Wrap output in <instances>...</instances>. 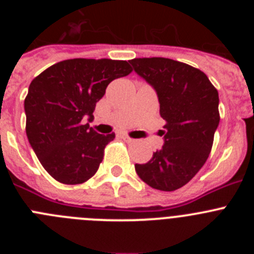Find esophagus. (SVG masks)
Masks as SVG:
<instances>
[{"instance_id":"1","label":"esophagus","mask_w":254,"mask_h":254,"mask_svg":"<svg viewBox=\"0 0 254 254\" xmlns=\"http://www.w3.org/2000/svg\"><path fill=\"white\" fill-rule=\"evenodd\" d=\"M121 138H122L123 141H126V142H133V138H131L129 136H127V134H121Z\"/></svg>"}]
</instances>
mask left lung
Wrapping results in <instances>:
<instances>
[{
    "label": "left lung",
    "mask_w": 254,
    "mask_h": 254,
    "mask_svg": "<svg viewBox=\"0 0 254 254\" xmlns=\"http://www.w3.org/2000/svg\"><path fill=\"white\" fill-rule=\"evenodd\" d=\"M134 72L155 89L165 120L164 145L134 169L155 190H176L203 167L220 122L219 93L198 68L170 58H134Z\"/></svg>",
    "instance_id": "obj_1"
}]
</instances>
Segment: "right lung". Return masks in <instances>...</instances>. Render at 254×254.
I'll use <instances>...</instances> for the list:
<instances>
[{"mask_svg":"<svg viewBox=\"0 0 254 254\" xmlns=\"http://www.w3.org/2000/svg\"><path fill=\"white\" fill-rule=\"evenodd\" d=\"M132 72L127 61L73 58L53 64L31 81L24 102L26 136L44 169L64 185H80L96 173L116 134H100L96 103L113 80Z\"/></svg>","mask_w":254,"mask_h":254,"instance_id":"add662e5","label":"right lung"}]
</instances>
